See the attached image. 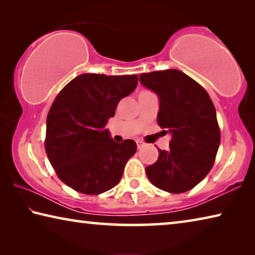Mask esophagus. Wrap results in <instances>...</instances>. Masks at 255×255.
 Returning a JSON list of instances; mask_svg holds the SVG:
<instances>
[{
  "label": "esophagus",
  "mask_w": 255,
  "mask_h": 255,
  "mask_svg": "<svg viewBox=\"0 0 255 255\" xmlns=\"http://www.w3.org/2000/svg\"><path fill=\"white\" fill-rule=\"evenodd\" d=\"M136 144H137V148H138V149H140V148L144 146L143 141H140V140H136Z\"/></svg>",
  "instance_id": "1"
}]
</instances>
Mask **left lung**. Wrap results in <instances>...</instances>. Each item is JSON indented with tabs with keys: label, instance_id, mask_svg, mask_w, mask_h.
<instances>
[{
	"label": "left lung",
	"instance_id": "left-lung-1",
	"mask_svg": "<svg viewBox=\"0 0 255 255\" xmlns=\"http://www.w3.org/2000/svg\"><path fill=\"white\" fill-rule=\"evenodd\" d=\"M139 81L157 94V124L172 135L170 149H158L157 161L146 167L147 178L166 192L189 191L209 173L221 143L214 103L200 84L178 70L140 74Z\"/></svg>",
	"mask_w": 255,
	"mask_h": 255
}]
</instances>
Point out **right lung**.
I'll use <instances>...</instances> for the list:
<instances>
[{
  "mask_svg": "<svg viewBox=\"0 0 255 255\" xmlns=\"http://www.w3.org/2000/svg\"><path fill=\"white\" fill-rule=\"evenodd\" d=\"M137 83V75L86 73L56 97L47 116L45 148L56 174L75 191L100 195L122 179L137 145L131 139L116 143L106 125Z\"/></svg>",
  "mask_w": 255,
  "mask_h": 255,
  "instance_id": "right-lung-1",
  "label": "right lung"
}]
</instances>
